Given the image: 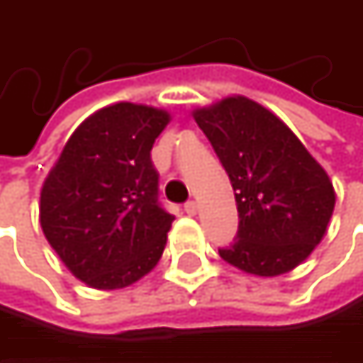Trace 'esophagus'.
<instances>
[{
    "mask_svg": "<svg viewBox=\"0 0 363 363\" xmlns=\"http://www.w3.org/2000/svg\"><path fill=\"white\" fill-rule=\"evenodd\" d=\"M184 212H186V214H197V201L189 199V201L184 203Z\"/></svg>",
    "mask_w": 363,
    "mask_h": 363,
    "instance_id": "34e87169",
    "label": "esophagus"
}]
</instances>
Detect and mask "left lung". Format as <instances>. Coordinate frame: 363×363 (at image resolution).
Returning a JSON list of instances; mask_svg holds the SVG:
<instances>
[{
  "mask_svg": "<svg viewBox=\"0 0 363 363\" xmlns=\"http://www.w3.org/2000/svg\"><path fill=\"white\" fill-rule=\"evenodd\" d=\"M235 191L240 227L218 248L229 264L262 277L301 264L326 235L334 186L294 132L250 99L193 113Z\"/></svg>",
  "mask_w": 363,
  "mask_h": 363,
  "instance_id": "left-lung-1",
  "label": "left lung"
}]
</instances>
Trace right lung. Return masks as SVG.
<instances>
[{
  "mask_svg": "<svg viewBox=\"0 0 363 363\" xmlns=\"http://www.w3.org/2000/svg\"><path fill=\"white\" fill-rule=\"evenodd\" d=\"M168 121L166 111L132 103L96 111L41 186L43 235L90 288H125L162 258L174 216L157 199L151 149Z\"/></svg>",
  "mask_w": 363,
  "mask_h": 363,
  "instance_id": "right-lung-1",
  "label": "right lung"
}]
</instances>
